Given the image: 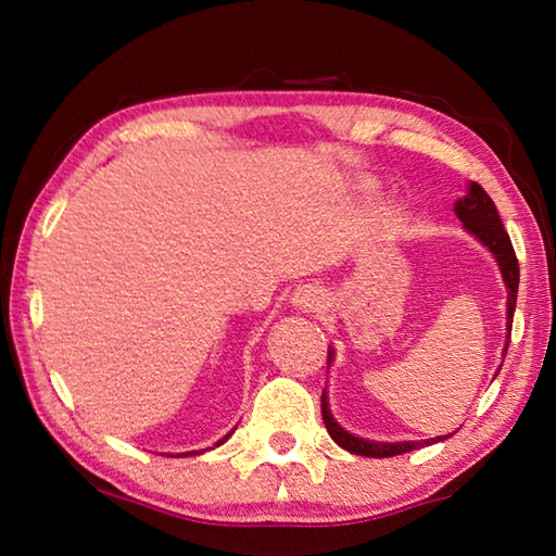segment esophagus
I'll return each mask as SVG.
<instances>
[{
    "instance_id": "obj_1",
    "label": "esophagus",
    "mask_w": 556,
    "mask_h": 556,
    "mask_svg": "<svg viewBox=\"0 0 556 556\" xmlns=\"http://www.w3.org/2000/svg\"><path fill=\"white\" fill-rule=\"evenodd\" d=\"M291 304L304 308V312H316V308L324 306V289H318L316 285H301L291 296Z\"/></svg>"
}]
</instances>
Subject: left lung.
<instances>
[{
    "mask_svg": "<svg viewBox=\"0 0 556 556\" xmlns=\"http://www.w3.org/2000/svg\"><path fill=\"white\" fill-rule=\"evenodd\" d=\"M456 218L466 225V228L481 240L488 250L493 252L497 265H501L505 287H507V331L513 326V314H515V301H517V285H520V265H517L510 235L505 232L501 215L495 211V203L491 195L485 193L481 184H470L464 199H458L454 205ZM507 351V348H505ZM328 361H331V353H328ZM321 417L328 429V434L336 441L338 446L351 451L355 456H368V458H388V456H400L407 454V451L437 444V441H444L448 437H437L427 441H397V444H382V441H368L361 437L348 434L343 427H338V421L331 417V409H328L326 392L321 394Z\"/></svg>",
    "mask_w": 556,
    "mask_h": 556,
    "instance_id": "8db88e82",
    "label": "left lung"
}]
</instances>
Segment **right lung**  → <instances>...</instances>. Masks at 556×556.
<instances>
[{"instance_id":"1","label":"right lung","mask_w":556,"mask_h":556,"mask_svg":"<svg viewBox=\"0 0 556 556\" xmlns=\"http://www.w3.org/2000/svg\"><path fill=\"white\" fill-rule=\"evenodd\" d=\"M228 437H230V434H228ZM228 437H225V439H228ZM225 439H220V441H218V446L223 444V441H225ZM191 454H195V451H191ZM191 454H184V456H191Z\"/></svg>"}]
</instances>
